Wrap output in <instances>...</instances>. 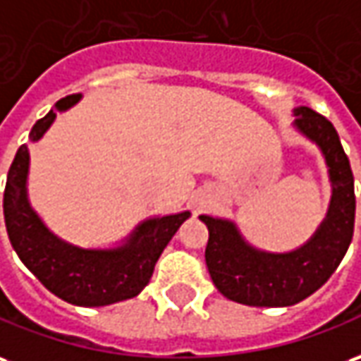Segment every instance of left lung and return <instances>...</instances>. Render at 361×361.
Here are the masks:
<instances>
[{"instance_id": "8db88e82", "label": "left lung", "mask_w": 361, "mask_h": 361, "mask_svg": "<svg viewBox=\"0 0 361 361\" xmlns=\"http://www.w3.org/2000/svg\"><path fill=\"white\" fill-rule=\"evenodd\" d=\"M295 128L322 149L332 180L326 220L309 242L289 253L259 252L232 222L200 216L208 226L204 257L216 289L250 307H290L310 297L336 271L354 235V175L336 129L305 106L295 109Z\"/></svg>"}]
</instances>
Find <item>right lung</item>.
Returning a JSON list of instances; mask_svg holds the SVG:
<instances>
[{"label":"right lung","instance_id":"obj_1","mask_svg":"<svg viewBox=\"0 0 361 361\" xmlns=\"http://www.w3.org/2000/svg\"><path fill=\"white\" fill-rule=\"evenodd\" d=\"M80 100L72 94L56 102V109H68ZM56 118L49 111L31 129V141L43 137ZM29 149H17L7 173L4 192L5 228L13 250L25 267L43 283L52 295L78 307H104L131 299L147 285L159 255L190 212L151 218L118 250H82L62 242L47 230L27 200Z\"/></svg>","mask_w":361,"mask_h":361}]
</instances>
